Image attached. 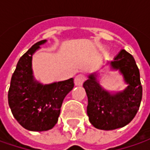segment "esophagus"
I'll list each match as a JSON object with an SVG mask.
<instances>
[{
    "label": "esophagus",
    "mask_w": 150,
    "mask_h": 150,
    "mask_svg": "<svg viewBox=\"0 0 150 150\" xmlns=\"http://www.w3.org/2000/svg\"><path fill=\"white\" fill-rule=\"evenodd\" d=\"M84 80H85V78H84L83 75L78 74L74 78V83H75L76 86H81L82 84L83 83Z\"/></svg>",
    "instance_id": "1"
}]
</instances>
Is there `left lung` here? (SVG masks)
Wrapping results in <instances>:
<instances>
[{"instance_id": "1", "label": "left lung", "mask_w": 150, "mask_h": 150, "mask_svg": "<svg viewBox=\"0 0 150 150\" xmlns=\"http://www.w3.org/2000/svg\"><path fill=\"white\" fill-rule=\"evenodd\" d=\"M108 64L123 76L127 84L123 91L113 93L103 88L98 72L89 74L83 83L89 122L102 130L116 129L129 124L139 108L143 92L139 70L132 55L122 49Z\"/></svg>"}]
</instances>
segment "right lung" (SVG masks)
<instances>
[{
  "label": "right lung",
  "mask_w": 150,
  "mask_h": 150,
  "mask_svg": "<svg viewBox=\"0 0 150 150\" xmlns=\"http://www.w3.org/2000/svg\"><path fill=\"white\" fill-rule=\"evenodd\" d=\"M46 42L42 40L34 44L19 59L8 91V103L14 118L30 131L52 129L64 98L74 87L73 78L45 85L35 79L32 56Z\"/></svg>",
  "instance_id": "1"
}]
</instances>
